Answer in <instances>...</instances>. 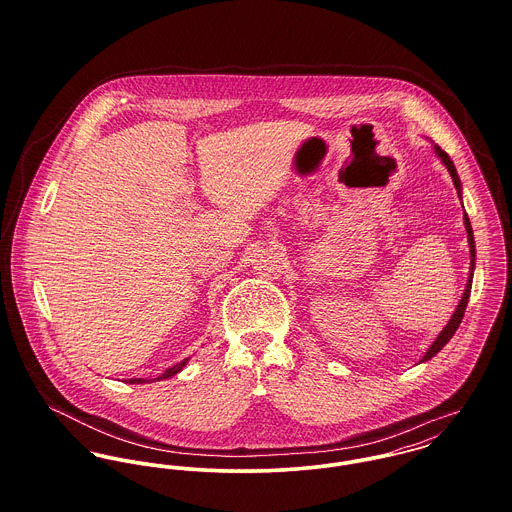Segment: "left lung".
I'll list each match as a JSON object with an SVG mask.
<instances>
[{
    "label": "left lung",
    "mask_w": 512,
    "mask_h": 512,
    "mask_svg": "<svg viewBox=\"0 0 512 512\" xmlns=\"http://www.w3.org/2000/svg\"><path fill=\"white\" fill-rule=\"evenodd\" d=\"M436 153L441 157V161L445 163V167H447V171H449V175H451V179H453V185H455V189H457V193H459V199H461V181H459V177H457V171H455V167H453V161L449 159V155L439 146H436ZM465 228H467V240H469V248H471V274H469L465 292H463V297H461V301H459V305H457L453 317L449 319V323L445 325V329L439 333L438 339H436L434 345L428 349V353L424 355L422 361H430L432 357H436L439 351L449 343V339H451L453 333L457 331V327H459V323H461V319H463V315H465V309H467V301H469V293H471V282H473V268H475V240H473V228H471V222H469L467 215H465Z\"/></svg>",
    "instance_id": "8db88e82"
}]
</instances>
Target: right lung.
I'll return each instance as SVG.
<instances>
[{"label":"right lung","instance_id":"1","mask_svg":"<svg viewBox=\"0 0 512 512\" xmlns=\"http://www.w3.org/2000/svg\"><path fill=\"white\" fill-rule=\"evenodd\" d=\"M189 359H185V361H181L179 365L171 366V368H167L161 376H157V380H161V378H169V376H173V374H177L183 366H185V363H187ZM142 382H146L144 378H130V384H142Z\"/></svg>","mask_w":512,"mask_h":512}]
</instances>
